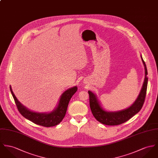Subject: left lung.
I'll use <instances>...</instances> for the list:
<instances>
[{"mask_svg":"<svg viewBox=\"0 0 158 158\" xmlns=\"http://www.w3.org/2000/svg\"><path fill=\"white\" fill-rule=\"evenodd\" d=\"M141 58L145 68V79L138 97L130 107L117 112L106 111L100 106L96 96L91 91H88L90 108L93 115L98 122L108 126L119 125L129 120L141 109L146 98L148 73L146 63L141 56Z\"/></svg>","mask_w":158,"mask_h":158,"instance_id":"8db88e82","label":"left lung"}]
</instances>
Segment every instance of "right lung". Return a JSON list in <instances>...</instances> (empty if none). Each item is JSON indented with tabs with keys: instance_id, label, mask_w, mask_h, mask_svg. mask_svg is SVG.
<instances>
[{
	"instance_id": "obj_1",
	"label": "right lung",
	"mask_w": 158,
	"mask_h": 158,
	"mask_svg": "<svg viewBox=\"0 0 158 158\" xmlns=\"http://www.w3.org/2000/svg\"><path fill=\"white\" fill-rule=\"evenodd\" d=\"M10 90L16 106L22 116L38 125L44 127H52L58 124L63 120L65 115L70 100L77 91V88L74 86L64 92L61 95L58 106L50 113H38L27 109L18 101L12 92L11 86Z\"/></svg>"
}]
</instances>
